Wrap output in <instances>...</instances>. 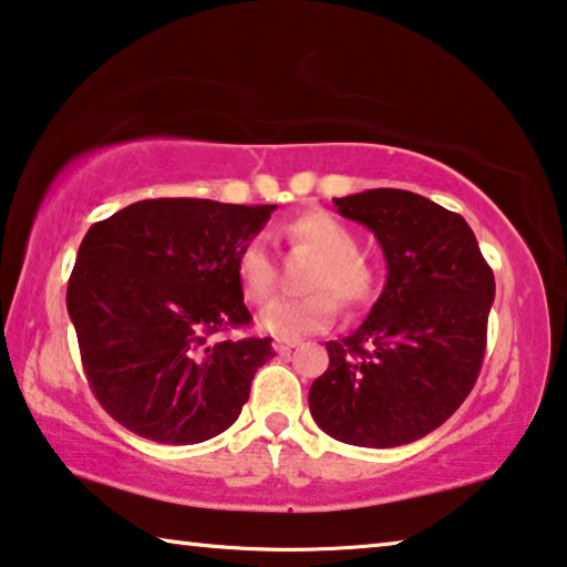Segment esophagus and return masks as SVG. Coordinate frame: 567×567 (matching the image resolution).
Listing matches in <instances>:
<instances>
[{
  "label": "esophagus",
  "instance_id": "obj_1",
  "mask_svg": "<svg viewBox=\"0 0 567 567\" xmlns=\"http://www.w3.org/2000/svg\"><path fill=\"white\" fill-rule=\"evenodd\" d=\"M296 344H299V342H296V339H281V337L274 339V350L278 354H289Z\"/></svg>",
  "mask_w": 567,
  "mask_h": 567
}]
</instances>
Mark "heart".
<instances>
[{
	"mask_svg": "<svg viewBox=\"0 0 567 567\" xmlns=\"http://www.w3.org/2000/svg\"><path fill=\"white\" fill-rule=\"evenodd\" d=\"M293 246L317 254L307 271L303 296L276 299L260 311L258 324L268 334L293 339L301 334L321 332L334 321L337 301L344 309H360L372 299L374 274L368 258L360 254V240L332 213L313 210L296 217L284 228ZM240 289L250 301H264L274 291L276 264L264 238L248 240L235 258ZM338 299L334 300L333 296Z\"/></svg>",
	"mask_w": 567,
	"mask_h": 567,
	"instance_id": "b5f03b06",
	"label": "heart"
}]
</instances>
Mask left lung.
I'll use <instances>...</instances> for the list:
<instances>
[{"mask_svg":"<svg viewBox=\"0 0 567 567\" xmlns=\"http://www.w3.org/2000/svg\"><path fill=\"white\" fill-rule=\"evenodd\" d=\"M374 233L388 281L370 317L327 342L309 411L350 446L393 449L446 423L472 393L486 350L494 274L464 217L408 189L334 197Z\"/></svg>","mask_w":567,"mask_h":567,"instance_id":"left-lung-1","label":"left lung"}]
</instances>
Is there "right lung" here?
Returning <instances> with one entry per match:
<instances>
[{"label":"right lung","mask_w":567,"mask_h":567,"mask_svg":"<svg viewBox=\"0 0 567 567\" xmlns=\"http://www.w3.org/2000/svg\"><path fill=\"white\" fill-rule=\"evenodd\" d=\"M276 205L142 199L93 223L68 281L85 378L113 421L169 446L238 421L271 337L250 324L235 274L240 248Z\"/></svg>","instance_id":"right-lung-1"}]
</instances>
